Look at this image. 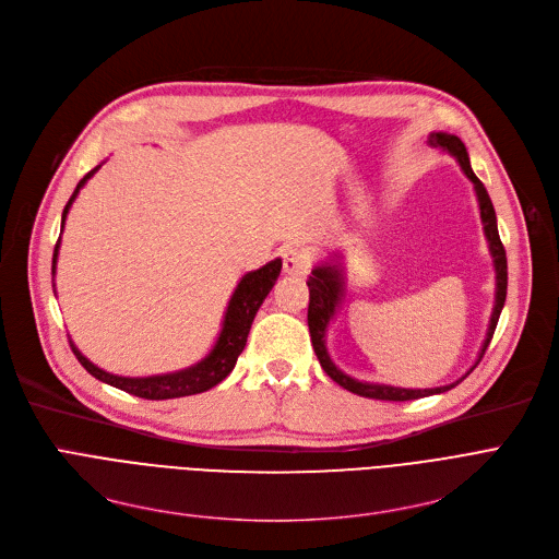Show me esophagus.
I'll use <instances>...</instances> for the list:
<instances>
[{
    "mask_svg": "<svg viewBox=\"0 0 559 559\" xmlns=\"http://www.w3.org/2000/svg\"><path fill=\"white\" fill-rule=\"evenodd\" d=\"M310 251L299 247V245H289L283 249V272L292 276H304L310 270Z\"/></svg>",
    "mask_w": 559,
    "mask_h": 559,
    "instance_id": "1",
    "label": "esophagus"
}]
</instances>
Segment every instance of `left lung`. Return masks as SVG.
Masks as SVG:
<instances>
[{"instance_id":"1","label":"left lung","mask_w":559,"mask_h":559,"mask_svg":"<svg viewBox=\"0 0 559 559\" xmlns=\"http://www.w3.org/2000/svg\"><path fill=\"white\" fill-rule=\"evenodd\" d=\"M428 144L435 146V150H444L451 156H455V160L460 163L462 171L466 174V179L474 183L476 188V197H478V205H480V219L485 224V235H487V242H489V251L493 258V270H496V301H493V312L489 319V329H487V337L483 342L480 348V356L478 362L483 360L485 350L493 337L496 324H498V317H501V310L506 306V297H508V258H506V249L501 238H498V226H496V213H493V205L491 199L485 190V186L480 183L478 176L472 169V163H468V154H466V146L457 135L451 133H430ZM308 289H310V304H308V329H310V342L314 354L319 358L321 369H324L337 385H342L344 390L354 392L358 396L365 399H378V401H413V399H421V396H430V394H442L451 388H455L460 380L451 385L444 388H435V390H405V388H392V385H378V383H360V380L346 376L344 371H340L331 356L326 350V329H329V321L335 314V308L340 304V297L344 292V274L340 270V264H331L324 262L319 264V267L312 270V274L308 276ZM476 362V365H478ZM474 365V367H476ZM472 367V369H474Z\"/></svg>"}]
</instances>
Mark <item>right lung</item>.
<instances>
[{"label":"right lung","instance_id":"right-lung-1","mask_svg":"<svg viewBox=\"0 0 559 559\" xmlns=\"http://www.w3.org/2000/svg\"><path fill=\"white\" fill-rule=\"evenodd\" d=\"M99 169V165L95 169L87 171L83 179L79 181L76 190L72 192L66 211H63V224L68 217V211L72 201L76 199L79 190L85 186V181ZM58 245H61V238H58L56 247H53V258H51V274L56 272V258H58ZM283 262L281 258L272 260L264 264V267L249 272L242 276V281L235 287L233 297L228 301L226 314H224V324L219 331V337L213 346V350L205 356L201 362H197L194 367H188L183 371H174V373H163V376H146V378H127V376H115L108 373L104 369H99L97 365H93L85 356H81V350L70 342L76 360L83 365V369L87 373H93L102 383H108L117 390L129 392L133 396L146 399V401H165V399H179V396H192V394H201L209 392L211 388H215L217 383L233 371L235 362H238V356L245 350L253 317L258 312V308L262 306L264 297L270 295V289L274 287L278 274H281Z\"/></svg>","mask_w":559,"mask_h":559}]
</instances>
